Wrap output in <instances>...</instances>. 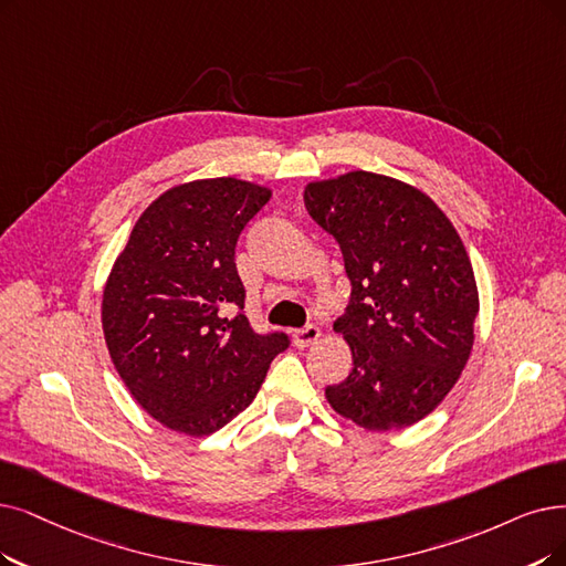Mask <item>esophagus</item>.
Listing matches in <instances>:
<instances>
[{
	"label": "esophagus",
	"mask_w": 566,
	"mask_h": 566,
	"mask_svg": "<svg viewBox=\"0 0 566 566\" xmlns=\"http://www.w3.org/2000/svg\"><path fill=\"white\" fill-rule=\"evenodd\" d=\"M292 338H295V346L308 348L311 344H315V342H318V338H321V327L306 325V327H302V329L292 332Z\"/></svg>",
	"instance_id": "34e87169"
}]
</instances>
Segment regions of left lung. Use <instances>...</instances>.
<instances>
[{
	"mask_svg": "<svg viewBox=\"0 0 566 566\" xmlns=\"http://www.w3.org/2000/svg\"><path fill=\"white\" fill-rule=\"evenodd\" d=\"M304 205L338 241L353 285L334 323L353 369L325 390L329 406L374 432L422 420L473 346L479 287L458 230L422 190L371 171L313 180Z\"/></svg>",
	"mask_w": 566,
	"mask_h": 566,
	"instance_id": "left-lung-1",
	"label": "left lung"
}]
</instances>
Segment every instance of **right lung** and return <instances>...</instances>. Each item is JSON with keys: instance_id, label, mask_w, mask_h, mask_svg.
Wrapping results in <instances>:
<instances>
[{"instance_id": "1", "label": "right lung", "mask_w": 566, "mask_h": 566, "mask_svg": "<svg viewBox=\"0 0 566 566\" xmlns=\"http://www.w3.org/2000/svg\"><path fill=\"white\" fill-rule=\"evenodd\" d=\"M269 199V188L232 176L169 188L113 262L102 297L108 355L142 409L174 432L207 437L237 418L290 344L248 323L234 262L239 234Z\"/></svg>"}]
</instances>
